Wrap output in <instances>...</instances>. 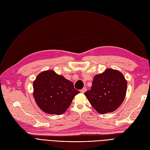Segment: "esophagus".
Wrapping results in <instances>:
<instances>
[{"label": "esophagus", "mask_w": 150, "mask_h": 150, "mask_svg": "<svg viewBox=\"0 0 150 150\" xmlns=\"http://www.w3.org/2000/svg\"><path fill=\"white\" fill-rule=\"evenodd\" d=\"M86 91H87V89H86V88H83L81 90V93H84Z\"/></svg>", "instance_id": "34e87169"}]
</instances>
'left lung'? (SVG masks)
<instances>
[{
  "label": "left lung",
  "instance_id": "left-lung-1",
  "mask_svg": "<svg viewBox=\"0 0 150 150\" xmlns=\"http://www.w3.org/2000/svg\"><path fill=\"white\" fill-rule=\"evenodd\" d=\"M127 89V81L117 70L108 69L93 78L91 89L84 95L92 107L100 114L112 112L123 101Z\"/></svg>",
  "mask_w": 150,
  "mask_h": 150
}]
</instances>
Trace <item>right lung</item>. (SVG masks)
<instances>
[{
    "label": "right lung",
    "instance_id": "obj_1",
    "mask_svg": "<svg viewBox=\"0 0 150 150\" xmlns=\"http://www.w3.org/2000/svg\"><path fill=\"white\" fill-rule=\"evenodd\" d=\"M80 92L74 83L53 70L39 74L33 81V97L44 112L60 115L64 113Z\"/></svg>",
    "mask_w": 150,
    "mask_h": 150
}]
</instances>
